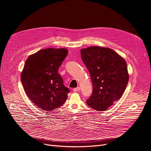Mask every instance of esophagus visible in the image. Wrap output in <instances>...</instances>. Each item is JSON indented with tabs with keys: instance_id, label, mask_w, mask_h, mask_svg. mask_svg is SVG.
<instances>
[{
	"instance_id": "esophagus-1",
	"label": "esophagus",
	"mask_w": 151,
	"mask_h": 151,
	"mask_svg": "<svg viewBox=\"0 0 151 151\" xmlns=\"http://www.w3.org/2000/svg\"><path fill=\"white\" fill-rule=\"evenodd\" d=\"M80 90V87H77V88H73V91L74 92H78V91H79Z\"/></svg>"
}]
</instances>
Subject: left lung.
<instances>
[{"mask_svg":"<svg viewBox=\"0 0 151 151\" xmlns=\"http://www.w3.org/2000/svg\"><path fill=\"white\" fill-rule=\"evenodd\" d=\"M93 83V93L87 100L91 108L104 111L122 96L128 82L125 60L113 50L91 47L81 50Z\"/></svg>","mask_w":151,"mask_h":151,"instance_id":"obj_1","label":"left lung"}]
</instances>
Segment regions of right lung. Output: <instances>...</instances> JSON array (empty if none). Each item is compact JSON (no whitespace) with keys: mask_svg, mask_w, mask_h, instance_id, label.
Listing matches in <instances>:
<instances>
[{"mask_svg":"<svg viewBox=\"0 0 151 151\" xmlns=\"http://www.w3.org/2000/svg\"><path fill=\"white\" fill-rule=\"evenodd\" d=\"M68 53L65 48H47L30 55L26 61L21 82L30 100L43 111L58 108L68 98L70 91L58 72Z\"/></svg>","mask_w":151,"mask_h":151,"instance_id":"add662e5","label":"right lung"}]
</instances>
